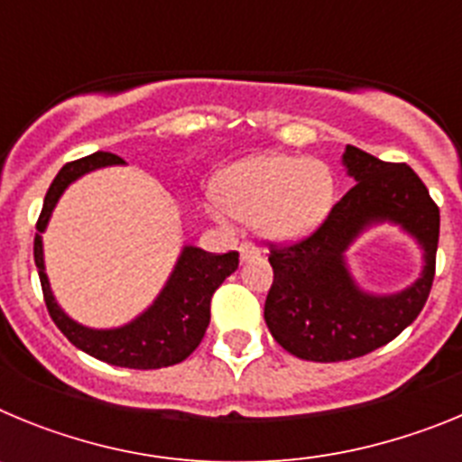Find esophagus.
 Masks as SVG:
<instances>
[{"label": "esophagus", "instance_id": "obj_1", "mask_svg": "<svg viewBox=\"0 0 462 462\" xmlns=\"http://www.w3.org/2000/svg\"><path fill=\"white\" fill-rule=\"evenodd\" d=\"M259 256V250H256L252 243H240V259L247 261V259H256Z\"/></svg>", "mask_w": 462, "mask_h": 462}]
</instances>
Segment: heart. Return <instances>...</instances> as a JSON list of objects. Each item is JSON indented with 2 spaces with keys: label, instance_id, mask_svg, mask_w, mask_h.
<instances>
[{
  "label": "heart",
  "instance_id": "1",
  "mask_svg": "<svg viewBox=\"0 0 462 462\" xmlns=\"http://www.w3.org/2000/svg\"><path fill=\"white\" fill-rule=\"evenodd\" d=\"M215 194L228 215L256 219L273 238H291L324 217L333 201V175L314 159L259 154L224 171Z\"/></svg>",
  "mask_w": 462,
  "mask_h": 462
}]
</instances>
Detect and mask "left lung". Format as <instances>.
<instances>
[{"mask_svg":"<svg viewBox=\"0 0 462 462\" xmlns=\"http://www.w3.org/2000/svg\"><path fill=\"white\" fill-rule=\"evenodd\" d=\"M345 164L356 185L314 231L271 243L268 254L273 284L263 317L277 345L305 361H349L389 345L419 317L435 280L439 208L421 178L354 145H346ZM382 218L400 223L427 250L422 277L395 297L363 294L341 259L362 226Z\"/></svg>","mask_w":462,"mask_h":462,"instance_id":"left-lung-1","label":"left lung"}]
</instances>
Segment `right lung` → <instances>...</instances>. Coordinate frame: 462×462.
Here are the masks:
<instances>
[{
    "label": "right lung",
    "instance_id": "add662e5",
    "mask_svg": "<svg viewBox=\"0 0 462 462\" xmlns=\"http://www.w3.org/2000/svg\"><path fill=\"white\" fill-rule=\"evenodd\" d=\"M108 164H122V159L113 152H94L83 159H76V162H69L57 173L48 189L39 222H36L39 234L34 238V263L39 268L43 300H46V308L57 328L62 330L71 345L83 349L89 356L110 363V365L134 370L175 365V363L185 361L196 346L201 345L208 324H210L212 293L217 291L219 284L238 268V252L210 254L199 247H185L169 284L159 293L152 308L122 328L92 330L69 319L67 314L57 308L51 293L46 268H43L41 234L51 219L57 199L62 196L69 182H73L88 171Z\"/></svg>",
    "mask_w": 462,
    "mask_h": 462
}]
</instances>
